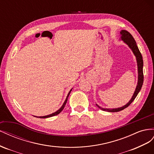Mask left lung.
<instances>
[{
  "instance_id": "1",
  "label": "left lung",
  "mask_w": 154,
  "mask_h": 154,
  "mask_svg": "<svg viewBox=\"0 0 154 154\" xmlns=\"http://www.w3.org/2000/svg\"><path fill=\"white\" fill-rule=\"evenodd\" d=\"M121 35V40L123 41L126 45L128 46V47L130 48L131 50L132 51L133 54L135 56L136 60H137V70H138V81H137V85L136 86L135 90L134 93V95L131 97V99L129 100V102L126 104L125 106L117 108H104L99 106L97 104H96V106H97L100 109H102L103 111H106L109 112H117L122 110L125 108L128 107L129 105L132 103L134 99H135L136 97H137L139 92L140 91V89H141L143 84V80H144V76H143V57L141 54L139 50V48L137 46V44H136L135 41L134 40V37L132 35L128 32H127L126 30L122 29L121 31L120 32Z\"/></svg>"
}]
</instances>
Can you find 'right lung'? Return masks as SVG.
I'll list each match as a JSON object with an SVG mask.
<instances>
[{"instance_id":"1","label":"right lung","mask_w":154,"mask_h":154,"mask_svg":"<svg viewBox=\"0 0 154 154\" xmlns=\"http://www.w3.org/2000/svg\"><path fill=\"white\" fill-rule=\"evenodd\" d=\"M72 90V88L70 90V91H69V93H68V95H67V97H66V100H64V103H63V104L62 105V106H61L57 111H56L55 112H54V113H51V114H50V115H48V116H39V117H38V116H35V117H38V118H42V119H45V118H48V117H53V116H57V115H58L59 113H60L61 112H62V110L63 109H64V106H65V105H66V103H67V100H68V97H69V94H70V92H71V91Z\"/></svg>"}]
</instances>
